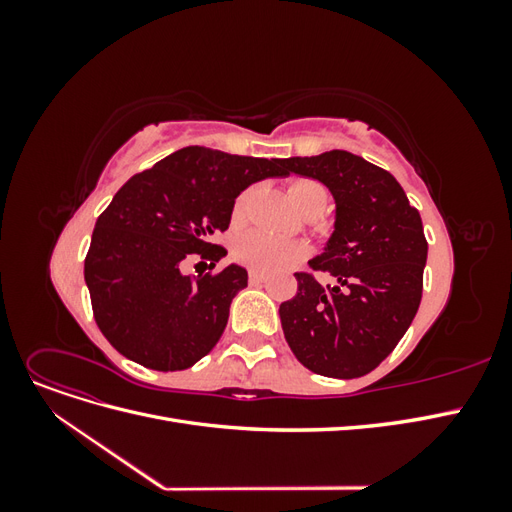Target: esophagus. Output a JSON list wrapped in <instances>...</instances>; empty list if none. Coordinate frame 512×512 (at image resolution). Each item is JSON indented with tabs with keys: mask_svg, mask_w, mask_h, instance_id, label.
I'll list each match as a JSON object with an SVG mask.
<instances>
[{
	"mask_svg": "<svg viewBox=\"0 0 512 512\" xmlns=\"http://www.w3.org/2000/svg\"><path fill=\"white\" fill-rule=\"evenodd\" d=\"M265 280H267V275L262 271H256V269L250 271V284H262Z\"/></svg>",
	"mask_w": 512,
	"mask_h": 512,
	"instance_id": "esophagus-1",
	"label": "esophagus"
}]
</instances>
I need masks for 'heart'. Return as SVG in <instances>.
<instances>
[{
  "label": "heart",
  "mask_w": 512,
  "mask_h": 512,
  "mask_svg": "<svg viewBox=\"0 0 512 512\" xmlns=\"http://www.w3.org/2000/svg\"><path fill=\"white\" fill-rule=\"evenodd\" d=\"M290 200L299 211H305L309 205H314L316 200L324 198L327 200V194H324L322 185L312 181V179H294L288 188ZM247 205H250V190H245L237 196L235 207H232V222L239 224L243 222ZM235 254L241 262L262 271H280L290 265H297L299 260L307 256V247L299 241H288L273 237L269 232L254 230L250 235H245L239 239Z\"/></svg>",
  "instance_id": "1"
}]
</instances>
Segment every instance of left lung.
<instances>
[{"label":"left lung","mask_w":512,"mask_h":512,"mask_svg":"<svg viewBox=\"0 0 512 512\" xmlns=\"http://www.w3.org/2000/svg\"><path fill=\"white\" fill-rule=\"evenodd\" d=\"M284 173L318 179L335 198V230L297 294L280 305L284 337L314 374L359 378L393 352L423 297L427 239L397 179L350 151L282 160Z\"/></svg>","instance_id":"left-lung-1"}]
</instances>
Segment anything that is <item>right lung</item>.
<instances>
[{
    "label": "right lung",
    "instance_id": "add662e5",
    "mask_svg": "<svg viewBox=\"0 0 512 512\" xmlns=\"http://www.w3.org/2000/svg\"><path fill=\"white\" fill-rule=\"evenodd\" d=\"M286 175L282 160L183 147L134 175L96 222L85 282L102 335L130 361L188 369L222 337L247 271L183 275L185 260L215 262L211 239L230 224L235 198L260 179Z\"/></svg>",
    "mask_w": 512,
    "mask_h": 512
}]
</instances>
